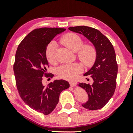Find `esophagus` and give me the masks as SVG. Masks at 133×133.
<instances>
[{
    "label": "esophagus",
    "mask_w": 133,
    "mask_h": 133,
    "mask_svg": "<svg viewBox=\"0 0 133 133\" xmlns=\"http://www.w3.org/2000/svg\"><path fill=\"white\" fill-rule=\"evenodd\" d=\"M69 84H70V86L71 87H74L76 86V84H77V83H76V82H73V81H71L69 82Z\"/></svg>",
    "instance_id": "esophagus-1"
}]
</instances>
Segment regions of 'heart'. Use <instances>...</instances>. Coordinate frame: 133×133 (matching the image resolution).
Masks as SVG:
<instances>
[{"instance_id":"b5f03b06","label":"heart","mask_w":133,"mask_h":133,"mask_svg":"<svg viewBox=\"0 0 133 133\" xmlns=\"http://www.w3.org/2000/svg\"><path fill=\"white\" fill-rule=\"evenodd\" d=\"M61 43L71 51L77 52V57L84 65L90 66L94 63L96 57L95 48L89 44H83V41L78 35L74 33H68L62 36ZM56 43L52 41L49 44L45 51V56L49 62L54 64L56 62ZM82 71L81 65L77 63L69 64L62 65L58 69L57 74L61 78L72 81L76 79Z\"/></svg>"}]
</instances>
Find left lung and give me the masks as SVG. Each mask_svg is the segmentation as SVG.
Returning a JSON list of instances; mask_svg holds the SVG:
<instances>
[{"mask_svg": "<svg viewBox=\"0 0 133 133\" xmlns=\"http://www.w3.org/2000/svg\"><path fill=\"white\" fill-rule=\"evenodd\" d=\"M74 32L83 35L94 45L96 51L94 64L84 76H90L93 79L92 85L79 83L86 90L88 101L82 106L89 110L103 108L113 96L116 86L117 64L113 45L99 30L87 26L71 27Z\"/></svg>", "mask_w": 133, "mask_h": 133, "instance_id": "obj_1", "label": "left lung"}]
</instances>
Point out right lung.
Masks as SVG:
<instances>
[{
  "label": "right lung",
  "mask_w": 133,
  "mask_h": 133,
  "mask_svg": "<svg viewBox=\"0 0 133 133\" xmlns=\"http://www.w3.org/2000/svg\"><path fill=\"white\" fill-rule=\"evenodd\" d=\"M65 30L62 28L36 29L23 39L16 51L14 71L19 95L30 108L45 115L53 111L61 92L69 88V82L63 79L54 80L46 86L42 82L44 75L49 76L45 56L47 45Z\"/></svg>",
  "instance_id": "1"
}]
</instances>
